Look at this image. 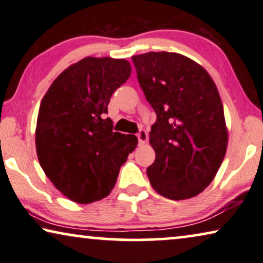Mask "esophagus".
Wrapping results in <instances>:
<instances>
[{"label":"esophagus","instance_id":"1","mask_svg":"<svg viewBox=\"0 0 263 263\" xmlns=\"http://www.w3.org/2000/svg\"><path fill=\"white\" fill-rule=\"evenodd\" d=\"M137 138H138V143L139 144H144L147 140V133L144 130H139L138 133H137Z\"/></svg>","mask_w":263,"mask_h":263}]
</instances>
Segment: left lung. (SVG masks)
<instances>
[{
  "label": "left lung",
  "instance_id": "obj_1",
  "mask_svg": "<svg viewBox=\"0 0 263 263\" xmlns=\"http://www.w3.org/2000/svg\"><path fill=\"white\" fill-rule=\"evenodd\" d=\"M137 80L157 119L150 144L156 158L146 174L158 194L182 200L216 176L228 146L224 108L206 70L174 52L133 56Z\"/></svg>",
  "mask_w": 263,
  "mask_h": 263
}]
</instances>
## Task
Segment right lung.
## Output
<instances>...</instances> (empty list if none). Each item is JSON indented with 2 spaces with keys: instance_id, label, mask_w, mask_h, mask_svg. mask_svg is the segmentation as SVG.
Segmentation results:
<instances>
[{
  "instance_id": "obj_1",
  "label": "right lung",
  "mask_w": 263,
  "mask_h": 263,
  "mask_svg": "<svg viewBox=\"0 0 263 263\" xmlns=\"http://www.w3.org/2000/svg\"><path fill=\"white\" fill-rule=\"evenodd\" d=\"M131 75L125 59L87 57L59 75L39 107L35 145L44 173L70 200L107 197L136 149L137 137L113 132L110 96Z\"/></svg>"
}]
</instances>
